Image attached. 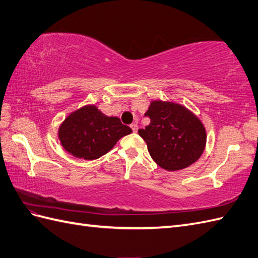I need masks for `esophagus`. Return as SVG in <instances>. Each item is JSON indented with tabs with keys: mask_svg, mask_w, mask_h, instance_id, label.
I'll list each match as a JSON object with an SVG mask.
<instances>
[{
	"mask_svg": "<svg viewBox=\"0 0 258 258\" xmlns=\"http://www.w3.org/2000/svg\"><path fill=\"white\" fill-rule=\"evenodd\" d=\"M130 127H131V129H133V131L134 133H137V130H138V124L135 122V123H131L130 124Z\"/></svg>",
	"mask_w": 258,
	"mask_h": 258,
	"instance_id": "34e87169",
	"label": "esophagus"
}]
</instances>
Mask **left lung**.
Segmentation results:
<instances>
[{
	"mask_svg": "<svg viewBox=\"0 0 258 258\" xmlns=\"http://www.w3.org/2000/svg\"><path fill=\"white\" fill-rule=\"evenodd\" d=\"M144 115L151 121L138 133L159 166L178 171L202 156L207 140L205 127L184 106L154 100Z\"/></svg>",
	"mask_w": 258,
	"mask_h": 258,
	"instance_id": "obj_1",
	"label": "left lung"
}]
</instances>
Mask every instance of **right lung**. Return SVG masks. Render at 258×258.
Returning a JSON list of instances; mask_svg holds the SVG:
<instances>
[{
  "label": "right lung",
  "mask_w": 258,
  "mask_h": 258,
  "mask_svg": "<svg viewBox=\"0 0 258 258\" xmlns=\"http://www.w3.org/2000/svg\"><path fill=\"white\" fill-rule=\"evenodd\" d=\"M131 133V128L122 124L118 117H107L95 106H85L68 116L59 128V139L72 155L95 160Z\"/></svg>",
  "instance_id": "1"
}]
</instances>
